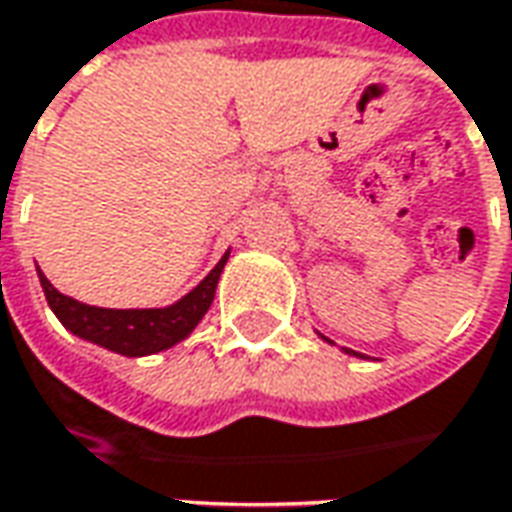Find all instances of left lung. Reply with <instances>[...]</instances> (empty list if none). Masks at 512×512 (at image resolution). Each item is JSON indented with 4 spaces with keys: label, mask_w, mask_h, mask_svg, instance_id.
Returning <instances> with one entry per match:
<instances>
[{
    "label": "left lung",
    "mask_w": 512,
    "mask_h": 512,
    "mask_svg": "<svg viewBox=\"0 0 512 512\" xmlns=\"http://www.w3.org/2000/svg\"><path fill=\"white\" fill-rule=\"evenodd\" d=\"M346 355H355V358H363V355H360V352H352V349H344Z\"/></svg>",
    "instance_id": "8db88e82"
}]
</instances>
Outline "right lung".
Instances as JSON below:
<instances>
[{"label":"right lung","mask_w":512,"mask_h":512,"mask_svg":"<svg viewBox=\"0 0 512 512\" xmlns=\"http://www.w3.org/2000/svg\"><path fill=\"white\" fill-rule=\"evenodd\" d=\"M228 262V253L219 259L214 270L205 279L171 307L160 310H104V307H89L75 298L58 293L56 287L47 281V276L39 270V281L50 310L56 318L70 329L72 335L84 338L89 344H98L118 352L126 358H143L163 352L168 346L185 341L194 327L202 321L214 301L216 284L222 276V267Z\"/></svg>","instance_id":"1"}]
</instances>
